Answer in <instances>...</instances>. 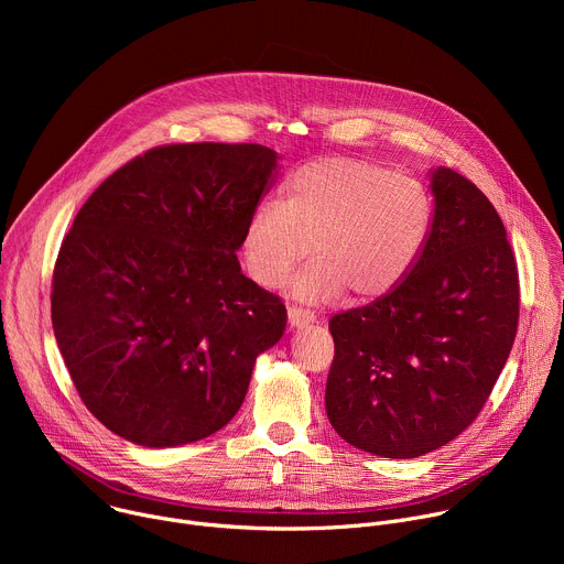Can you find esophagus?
<instances>
[{"label": "esophagus", "instance_id": "esophagus-1", "mask_svg": "<svg viewBox=\"0 0 564 564\" xmlns=\"http://www.w3.org/2000/svg\"><path fill=\"white\" fill-rule=\"evenodd\" d=\"M288 321H290V326H292V328H301V326L314 324V321H316V314H314V312H310V310H303V307L292 305V307L288 310Z\"/></svg>", "mask_w": 564, "mask_h": 564}]
</instances>
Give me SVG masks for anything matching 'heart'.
Masks as SVG:
<instances>
[{
    "label": "heart",
    "instance_id": "heart-1",
    "mask_svg": "<svg viewBox=\"0 0 564 564\" xmlns=\"http://www.w3.org/2000/svg\"><path fill=\"white\" fill-rule=\"evenodd\" d=\"M433 198L424 183L355 158H330L299 170L283 203L259 205L243 231L250 276L279 288L312 254L316 261L292 281V296L324 303L350 290L377 299L417 265L433 227Z\"/></svg>",
    "mask_w": 564,
    "mask_h": 564
}]
</instances>
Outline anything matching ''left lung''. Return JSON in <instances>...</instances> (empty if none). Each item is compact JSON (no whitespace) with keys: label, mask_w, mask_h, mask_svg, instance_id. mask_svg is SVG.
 I'll list each match as a JSON object with an SVG mask.
<instances>
[{"label":"left lung","mask_w":564,"mask_h":564,"mask_svg":"<svg viewBox=\"0 0 564 564\" xmlns=\"http://www.w3.org/2000/svg\"><path fill=\"white\" fill-rule=\"evenodd\" d=\"M417 265L377 301L330 318L326 411L355 448L411 459L473 424L509 359L520 283L507 229L468 178L433 174Z\"/></svg>","instance_id":"8db88e82"}]
</instances>
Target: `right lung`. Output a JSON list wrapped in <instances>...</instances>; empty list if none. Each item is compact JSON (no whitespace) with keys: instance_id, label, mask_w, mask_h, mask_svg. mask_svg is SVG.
<instances>
[{"instance_id":"right-lung-1","label":"right lung","mask_w":564,"mask_h":564,"mask_svg":"<svg viewBox=\"0 0 564 564\" xmlns=\"http://www.w3.org/2000/svg\"><path fill=\"white\" fill-rule=\"evenodd\" d=\"M276 158L250 142L153 147L77 212L53 270V333L116 435L149 448L209 437L283 337V301L236 259Z\"/></svg>"}]
</instances>
